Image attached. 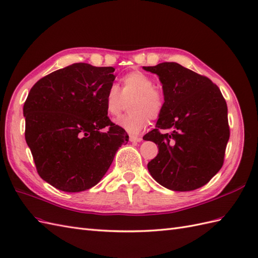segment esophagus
Wrapping results in <instances>:
<instances>
[{
    "label": "esophagus",
    "instance_id": "34e87169",
    "mask_svg": "<svg viewBox=\"0 0 258 258\" xmlns=\"http://www.w3.org/2000/svg\"><path fill=\"white\" fill-rule=\"evenodd\" d=\"M141 141H142V137H140V136H135V135L130 136V142H132V143H140Z\"/></svg>",
    "mask_w": 258,
    "mask_h": 258
}]
</instances>
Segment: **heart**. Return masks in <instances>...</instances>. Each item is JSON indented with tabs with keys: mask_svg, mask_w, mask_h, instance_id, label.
I'll use <instances>...</instances> for the list:
<instances>
[{
	"mask_svg": "<svg viewBox=\"0 0 258 258\" xmlns=\"http://www.w3.org/2000/svg\"><path fill=\"white\" fill-rule=\"evenodd\" d=\"M121 91L117 86L112 85L104 99L105 111L112 116H116L125 107V101H130L131 113L117 117L114 121L118 127L131 134L140 133L147 126L149 118L159 117L164 109V95L162 90L154 87V79L142 71H132L122 79Z\"/></svg>",
	"mask_w": 258,
	"mask_h": 258,
	"instance_id": "obj_1",
	"label": "heart"
}]
</instances>
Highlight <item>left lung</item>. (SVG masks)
<instances>
[{
    "instance_id": "obj_1",
    "label": "left lung",
    "mask_w": 258,
    "mask_h": 258,
    "mask_svg": "<svg viewBox=\"0 0 258 258\" xmlns=\"http://www.w3.org/2000/svg\"><path fill=\"white\" fill-rule=\"evenodd\" d=\"M159 77L164 109L143 138L158 145L147 168L160 185L187 192L207 184L223 164L230 137L227 102L218 86L174 62L144 66Z\"/></svg>"
}]
</instances>
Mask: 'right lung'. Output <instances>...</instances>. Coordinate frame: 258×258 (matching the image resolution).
<instances>
[{"mask_svg":"<svg viewBox=\"0 0 258 258\" xmlns=\"http://www.w3.org/2000/svg\"><path fill=\"white\" fill-rule=\"evenodd\" d=\"M114 71L72 64L39 79L26 99L25 138L38 174L63 192L95 186L128 142L105 111Z\"/></svg>","mask_w":258,"mask_h":258,"instance_id":"obj_1","label":"right lung"}]
</instances>
